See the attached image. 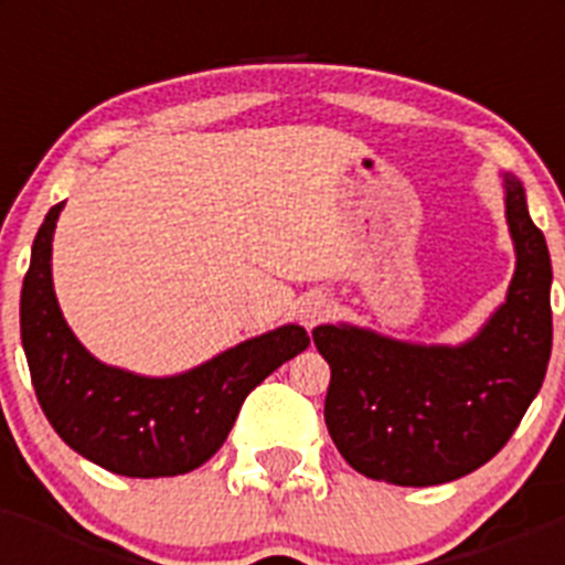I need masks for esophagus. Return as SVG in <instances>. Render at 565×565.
<instances>
[{
	"instance_id": "esophagus-1",
	"label": "esophagus",
	"mask_w": 565,
	"mask_h": 565,
	"mask_svg": "<svg viewBox=\"0 0 565 565\" xmlns=\"http://www.w3.org/2000/svg\"><path fill=\"white\" fill-rule=\"evenodd\" d=\"M331 311H333L331 299H328L326 294L311 291V294H306V297L299 299L297 317L306 328H317V326H322L328 317H331Z\"/></svg>"
}]
</instances>
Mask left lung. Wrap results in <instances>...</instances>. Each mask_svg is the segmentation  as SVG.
<instances>
[{
	"instance_id": "8db88e82",
	"label": "left lung",
	"mask_w": 565,
	"mask_h": 565,
	"mask_svg": "<svg viewBox=\"0 0 565 565\" xmlns=\"http://www.w3.org/2000/svg\"><path fill=\"white\" fill-rule=\"evenodd\" d=\"M503 181L518 266L507 302L476 339L447 348L351 326L313 328L331 364L328 433L362 476L398 487L469 476L501 452L541 391L552 356V263L521 181Z\"/></svg>"
}]
</instances>
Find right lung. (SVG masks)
I'll return each mask as SVG.
<instances>
[{
    "instance_id": "right-lung-1",
    "label": "right lung",
    "mask_w": 565,
    "mask_h": 565,
    "mask_svg": "<svg viewBox=\"0 0 565 565\" xmlns=\"http://www.w3.org/2000/svg\"><path fill=\"white\" fill-rule=\"evenodd\" d=\"M56 203L44 217L22 282V344L36 398L78 456L129 478L192 472L221 450L248 393L308 348L306 328L282 326L169 379L102 364L58 311L50 277Z\"/></svg>"
}]
</instances>
